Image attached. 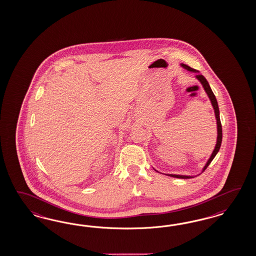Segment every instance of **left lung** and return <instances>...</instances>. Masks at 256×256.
Masks as SVG:
<instances>
[{
	"label": "left lung",
	"instance_id": "obj_1",
	"mask_svg": "<svg viewBox=\"0 0 256 256\" xmlns=\"http://www.w3.org/2000/svg\"><path fill=\"white\" fill-rule=\"evenodd\" d=\"M180 66H181L183 68H185V70H188V71H190V72H194V73H196V74H197V75H196V78L200 82V84H201L204 90L206 91V93L208 96V98H210V102H211V105H212V107L214 108V114H215V118H216V122H217V140H216V146H215V148H214V150H213L212 154L210 156V158L208 160V162H206V163L204 164V168L202 169V172L204 170H206V169L208 168V166L210 162L213 160V158L216 156V155L218 154V150H220V146H222V128L220 119V110H218V106L216 96H215V94H214L213 92H212V90H211V88H210V84H208V82L206 80V78L204 77L202 75H201V74L199 73V71H198V70H194V68H192L190 66H186L185 64H180ZM154 170H155V169H154ZM156 172H158V170H156ZM202 172H200L199 174H201ZM199 174H198V176H199ZM166 176H172V178H176L182 179L192 178L197 176H183V174H167Z\"/></svg>",
	"mask_w": 256,
	"mask_h": 256
}]
</instances>
